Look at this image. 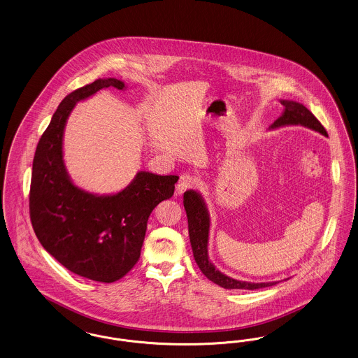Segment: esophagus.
Instances as JSON below:
<instances>
[{"instance_id":"obj_1","label":"esophagus","mask_w":358,"mask_h":358,"mask_svg":"<svg viewBox=\"0 0 358 358\" xmlns=\"http://www.w3.org/2000/svg\"><path fill=\"white\" fill-rule=\"evenodd\" d=\"M198 186V179L191 176V175H183L176 186V191L178 194H183L187 189L189 188H194V187Z\"/></svg>"}]
</instances>
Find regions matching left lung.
I'll list each match as a JSON object with an SVG mask.
<instances>
[{
	"mask_svg": "<svg viewBox=\"0 0 358 358\" xmlns=\"http://www.w3.org/2000/svg\"><path fill=\"white\" fill-rule=\"evenodd\" d=\"M280 104L285 107L283 113L270 125V129H275L286 125H303L310 128L321 135L327 136V129L321 124L317 117L309 109L301 103L292 100H280ZM183 204L186 208L188 219V234L189 242L194 252L195 262L199 266L201 271L210 280L219 285L223 289H245L255 290L267 286H273L277 282H246V280H234L226 274L220 273L218 268L208 259V233H210V214L207 206L203 201L202 195L195 189H188L183 195Z\"/></svg>",
	"mask_w": 358,
	"mask_h": 358,
	"instance_id": "obj_1",
	"label": "left lung"
}]
</instances>
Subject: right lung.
<instances>
[{
    "label": "right lung",
    "instance_id": "add662e5",
    "mask_svg": "<svg viewBox=\"0 0 358 358\" xmlns=\"http://www.w3.org/2000/svg\"><path fill=\"white\" fill-rule=\"evenodd\" d=\"M109 87L125 88L117 78H99L62 100L37 144L29 192L31 226L43 248L69 271L106 283L123 278L139 261L147 220L179 179L139 171L110 195L73 185L62 160L68 116L76 103Z\"/></svg>",
    "mask_w": 358,
    "mask_h": 358
}]
</instances>
